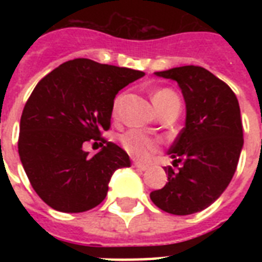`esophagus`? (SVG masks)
<instances>
[{
    "instance_id": "34e87169",
    "label": "esophagus",
    "mask_w": 262,
    "mask_h": 262,
    "mask_svg": "<svg viewBox=\"0 0 262 262\" xmlns=\"http://www.w3.org/2000/svg\"><path fill=\"white\" fill-rule=\"evenodd\" d=\"M133 167H136L137 170H141V171H145L148 168V166H145V164H141V163H135L133 164Z\"/></svg>"
}]
</instances>
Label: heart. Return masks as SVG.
Listing matches in <instances>:
<instances>
[{
	"label": "heart",
	"mask_w": 262,
	"mask_h": 262,
	"mask_svg": "<svg viewBox=\"0 0 262 262\" xmlns=\"http://www.w3.org/2000/svg\"><path fill=\"white\" fill-rule=\"evenodd\" d=\"M172 98H177V95L171 90H159L154 94V103H155L156 108L159 110ZM121 100H122V95H118L115 98L114 104H113L114 113L118 111ZM121 143H122V147L125 148V151L129 155L136 158L137 160H143V162L149 159L159 148V141L158 140L152 139L151 136L145 135L143 132L136 130V129H132V130H127L126 133H123L121 136Z\"/></svg>",
	"instance_id": "b5f03b06"
}]
</instances>
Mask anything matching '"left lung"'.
Wrapping results in <instances>:
<instances>
[{
  "label": "left lung",
  "instance_id": "obj_1",
  "mask_svg": "<svg viewBox=\"0 0 262 262\" xmlns=\"http://www.w3.org/2000/svg\"><path fill=\"white\" fill-rule=\"evenodd\" d=\"M177 81L186 104L185 127L168 155L178 171L164 167L168 182L151 191L152 203L172 215H191L219 199L231 182L244 148L239 103L227 84L201 67L155 72Z\"/></svg>",
  "mask_w": 262,
  "mask_h": 262
}]
</instances>
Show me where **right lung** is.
Wrapping results in <instances>:
<instances>
[{
    "label": "right lung",
    "instance_id": "1",
    "mask_svg": "<svg viewBox=\"0 0 262 262\" xmlns=\"http://www.w3.org/2000/svg\"><path fill=\"white\" fill-rule=\"evenodd\" d=\"M144 75L77 58L36 84L20 119L18 155L36 194L53 209H92L106 197L115 170L130 166L117 144L103 140L94 156L83 144L110 129L115 95Z\"/></svg>",
    "mask_w": 262,
    "mask_h": 262
}]
</instances>
